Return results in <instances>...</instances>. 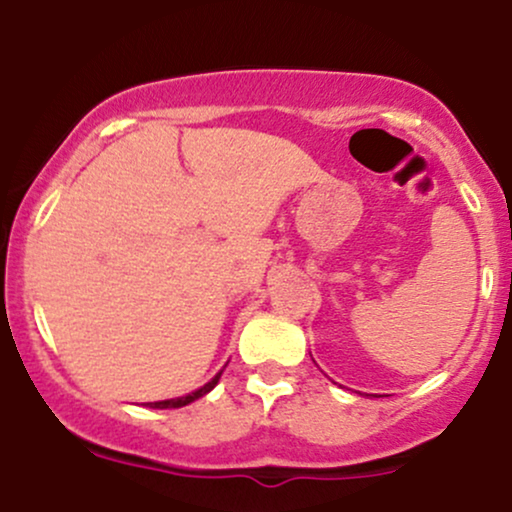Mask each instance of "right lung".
Here are the masks:
<instances>
[{
  "mask_svg": "<svg viewBox=\"0 0 512 512\" xmlns=\"http://www.w3.org/2000/svg\"><path fill=\"white\" fill-rule=\"evenodd\" d=\"M219 375H222V371H219L215 378L210 380L208 385H203L200 387V390H196V392H191V394H186V397H177V399H165V401H151V409H179V406H186V404H191V401H196V399H200L203 397V394H208L212 387H215L217 383H219Z\"/></svg>",
  "mask_w": 512,
  "mask_h": 512,
  "instance_id": "add662e5",
  "label": "right lung"
}]
</instances>
